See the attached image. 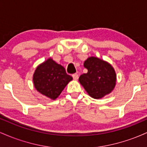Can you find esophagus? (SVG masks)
Returning <instances> with one entry per match:
<instances>
[{
    "instance_id": "esophagus-1",
    "label": "esophagus",
    "mask_w": 147,
    "mask_h": 147,
    "mask_svg": "<svg viewBox=\"0 0 147 147\" xmlns=\"http://www.w3.org/2000/svg\"><path fill=\"white\" fill-rule=\"evenodd\" d=\"M72 77H73V79H75V80H77V79H79V75H78V74H77V73L73 74V75H72Z\"/></svg>"
}]
</instances>
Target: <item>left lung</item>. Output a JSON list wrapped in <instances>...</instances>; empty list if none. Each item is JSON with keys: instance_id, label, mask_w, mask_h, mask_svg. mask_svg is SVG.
Wrapping results in <instances>:
<instances>
[{"instance_id": "8db88e82", "label": "left lung", "mask_w": 147, "mask_h": 147, "mask_svg": "<svg viewBox=\"0 0 147 147\" xmlns=\"http://www.w3.org/2000/svg\"><path fill=\"white\" fill-rule=\"evenodd\" d=\"M88 72L79 77V81L88 95L100 99L113 90L116 74L109 63L97 57H89L84 63Z\"/></svg>"}]
</instances>
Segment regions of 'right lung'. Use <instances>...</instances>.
<instances>
[{
  "label": "right lung",
  "instance_id": "add662e5",
  "mask_svg": "<svg viewBox=\"0 0 147 147\" xmlns=\"http://www.w3.org/2000/svg\"><path fill=\"white\" fill-rule=\"evenodd\" d=\"M72 79L65 68L52 59L38 65L33 76L34 85L37 91L52 99L57 98Z\"/></svg>",
  "mask_w": 147,
  "mask_h": 147
}]
</instances>
